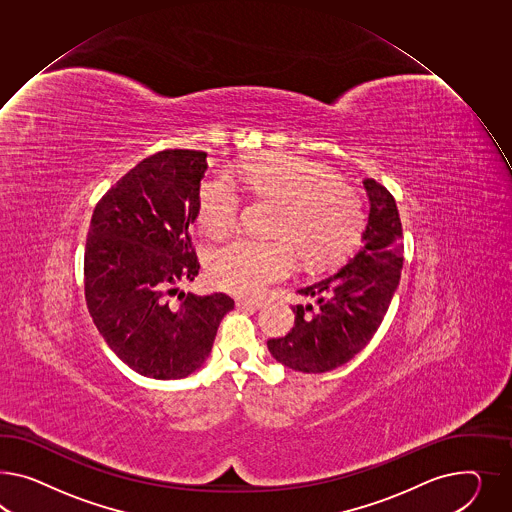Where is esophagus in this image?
<instances>
[{"instance_id":"esophagus-1","label":"esophagus","mask_w":512,"mask_h":512,"mask_svg":"<svg viewBox=\"0 0 512 512\" xmlns=\"http://www.w3.org/2000/svg\"><path fill=\"white\" fill-rule=\"evenodd\" d=\"M236 307L238 309H261L263 302H257V300H236Z\"/></svg>"}]
</instances>
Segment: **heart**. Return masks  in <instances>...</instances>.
Returning <instances> with one entry per match:
<instances>
[{
    "instance_id": "1",
    "label": "heart",
    "mask_w": 512,
    "mask_h": 512,
    "mask_svg": "<svg viewBox=\"0 0 512 512\" xmlns=\"http://www.w3.org/2000/svg\"><path fill=\"white\" fill-rule=\"evenodd\" d=\"M236 179L283 203L277 233L292 238L305 263H332L354 246L363 221L358 194L333 179L328 167L285 154L264 156L201 182L197 218L208 235L225 236L235 229L242 208ZM293 245L291 240L238 238L212 253L210 279L221 291L257 296L294 270Z\"/></svg>"
}]
</instances>
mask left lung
<instances>
[{
	"mask_svg": "<svg viewBox=\"0 0 512 512\" xmlns=\"http://www.w3.org/2000/svg\"><path fill=\"white\" fill-rule=\"evenodd\" d=\"M369 218L354 253L332 276L298 294L309 304L292 307L294 326L266 345L272 358L300 373H328L352 360L373 339L399 287L402 227L397 203L376 180H363Z\"/></svg>",
	"mask_w": 512,
	"mask_h": 512,
	"instance_id": "1",
	"label": "left lung"
}]
</instances>
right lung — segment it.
<instances>
[{
    "label": "right lung",
    "instance_id": "add662e5",
    "mask_svg": "<svg viewBox=\"0 0 512 512\" xmlns=\"http://www.w3.org/2000/svg\"><path fill=\"white\" fill-rule=\"evenodd\" d=\"M207 167V152H156L98 201L91 218L87 309L115 356L147 378L177 380L201 369L221 318L235 307L223 292H179L199 274L190 227Z\"/></svg>",
    "mask_w": 512,
    "mask_h": 512
}]
</instances>
